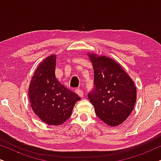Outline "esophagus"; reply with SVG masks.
I'll list each match as a JSON object with an SVG mask.
<instances>
[{
  "mask_svg": "<svg viewBox=\"0 0 161 161\" xmlns=\"http://www.w3.org/2000/svg\"><path fill=\"white\" fill-rule=\"evenodd\" d=\"M75 93L76 94H78L79 96L80 97H82L83 96V91L81 89H77L76 90H75Z\"/></svg>",
  "mask_w": 161,
  "mask_h": 161,
  "instance_id": "obj_1",
  "label": "esophagus"
}]
</instances>
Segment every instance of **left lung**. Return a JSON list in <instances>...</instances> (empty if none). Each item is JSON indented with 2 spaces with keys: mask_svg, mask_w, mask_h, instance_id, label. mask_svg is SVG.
Segmentation results:
<instances>
[{
  "mask_svg": "<svg viewBox=\"0 0 161 161\" xmlns=\"http://www.w3.org/2000/svg\"><path fill=\"white\" fill-rule=\"evenodd\" d=\"M94 68V87L88 94L96 115L107 125L117 126L128 117L136 101L133 81L115 61L89 55Z\"/></svg>",
  "mask_w": 161,
  "mask_h": 161,
  "instance_id": "1",
  "label": "left lung"
}]
</instances>
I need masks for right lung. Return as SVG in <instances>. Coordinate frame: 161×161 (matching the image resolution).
Wrapping results in <instances>:
<instances>
[{"mask_svg": "<svg viewBox=\"0 0 161 161\" xmlns=\"http://www.w3.org/2000/svg\"><path fill=\"white\" fill-rule=\"evenodd\" d=\"M56 56L38 66L29 86L28 96L34 113L46 124L59 125L67 121L80 97L61 84L55 75Z\"/></svg>", "mask_w": 161, "mask_h": 161, "instance_id": "right-lung-1", "label": "right lung"}]
</instances>
